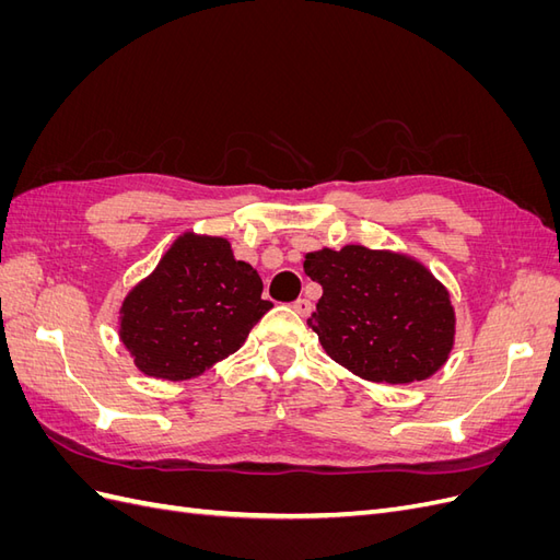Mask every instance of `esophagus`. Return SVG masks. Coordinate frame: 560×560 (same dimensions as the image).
<instances>
[{"label":"esophagus","mask_w":560,"mask_h":560,"mask_svg":"<svg viewBox=\"0 0 560 560\" xmlns=\"http://www.w3.org/2000/svg\"><path fill=\"white\" fill-rule=\"evenodd\" d=\"M292 308H294V313H299L301 317H308V315H311V301H308V299H296V301L292 303Z\"/></svg>","instance_id":"1"}]
</instances>
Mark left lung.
Wrapping results in <instances>:
<instances>
[{"label": "left lung", "instance_id": "obj_1", "mask_svg": "<svg viewBox=\"0 0 560 560\" xmlns=\"http://www.w3.org/2000/svg\"><path fill=\"white\" fill-rule=\"evenodd\" d=\"M322 284L308 317L329 358L374 383L425 381L453 348L455 313L446 287L411 257L346 245L306 254Z\"/></svg>", "mask_w": 560, "mask_h": 560}]
</instances>
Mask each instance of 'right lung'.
Instances as JSON below:
<instances>
[{"instance_id": "add662e5", "label": "right lung", "mask_w": 560, "mask_h": 560, "mask_svg": "<svg viewBox=\"0 0 560 560\" xmlns=\"http://www.w3.org/2000/svg\"><path fill=\"white\" fill-rule=\"evenodd\" d=\"M261 290L259 273L233 259L229 241L184 233L126 296L121 341L147 376L194 378L238 350L273 308Z\"/></svg>"}]
</instances>
